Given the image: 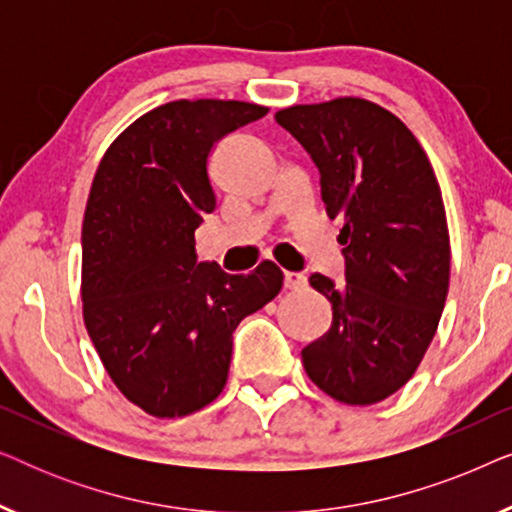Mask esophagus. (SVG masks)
<instances>
[{"label": "esophagus", "mask_w": 512, "mask_h": 512, "mask_svg": "<svg viewBox=\"0 0 512 512\" xmlns=\"http://www.w3.org/2000/svg\"><path fill=\"white\" fill-rule=\"evenodd\" d=\"M307 284V277L303 275V272H284V289H303V286Z\"/></svg>", "instance_id": "esophagus-1"}]
</instances>
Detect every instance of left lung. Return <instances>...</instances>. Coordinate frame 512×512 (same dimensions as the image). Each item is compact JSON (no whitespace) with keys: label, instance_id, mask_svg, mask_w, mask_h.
Instances as JSON below:
<instances>
[{"label":"left lung","instance_id":"left-lung-1","mask_svg":"<svg viewBox=\"0 0 512 512\" xmlns=\"http://www.w3.org/2000/svg\"><path fill=\"white\" fill-rule=\"evenodd\" d=\"M275 121L319 170L340 219L345 284L314 272L331 328L303 349L310 380L335 401L370 405L415 375L450 286V233L433 167L391 111L359 97L296 104Z\"/></svg>","mask_w":512,"mask_h":512}]
</instances>
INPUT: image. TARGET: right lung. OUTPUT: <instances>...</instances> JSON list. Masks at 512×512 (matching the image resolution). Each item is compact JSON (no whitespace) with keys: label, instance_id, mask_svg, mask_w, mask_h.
<instances>
[{"label":"right lung","instance_id":"right-lung-1","mask_svg":"<svg viewBox=\"0 0 512 512\" xmlns=\"http://www.w3.org/2000/svg\"><path fill=\"white\" fill-rule=\"evenodd\" d=\"M268 109L177 100L137 118L104 153L83 216V321L121 394L153 417L205 408L228 380L240 321L282 289L263 261L228 275L198 261L195 230L216 209L207 158Z\"/></svg>","mask_w":512,"mask_h":512}]
</instances>
